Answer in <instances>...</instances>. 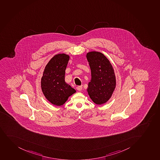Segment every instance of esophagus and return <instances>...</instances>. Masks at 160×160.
<instances>
[{
    "label": "esophagus",
    "instance_id": "obj_1",
    "mask_svg": "<svg viewBox=\"0 0 160 160\" xmlns=\"http://www.w3.org/2000/svg\"><path fill=\"white\" fill-rule=\"evenodd\" d=\"M82 86H78L76 88V89H77V90H78V91H81L82 90Z\"/></svg>",
    "mask_w": 160,
    "mask_h": 160
}]
</instances>
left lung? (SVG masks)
I'll list each match as a JSON object with an SVG mask.
<instances>
[{"label": "left lung", "instance_id": "1", "mask_svg": "<svg viewBox=\"0 0 160 160\" xmlns=\"http://www.w3.org/2000/svg\"><path fill=\"white\" fill-rule=\"evenodd\" d=\"M91 71V82L88 84V94L98 105L106 103L116 88L115 74L108 58L100 52L92 51L86 54Z\"/></svg>", "mask_w": 160, "mask_h": 160}]
</instances>
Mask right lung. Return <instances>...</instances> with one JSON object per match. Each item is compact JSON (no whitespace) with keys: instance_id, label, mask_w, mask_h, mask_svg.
Masks as SVG:
<instances>
[{"instance_id":"right-lung-1","label":"right lung","mask_w":160,"mask_h":160,"mask_svg":"<svg viewBox=\"0 0 160 160\" xmlns=\"http://www.w3.org/2000/svg\"><path fill=\"white\" fill-rule=\"evenodd\" d=\"M69 56L58 54L49 61L41 78V88L44 96L52 104L61 106L69 96L76 92L65 81V70Z\"/></svg>"}]
</instances>
